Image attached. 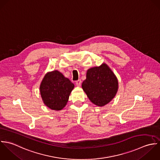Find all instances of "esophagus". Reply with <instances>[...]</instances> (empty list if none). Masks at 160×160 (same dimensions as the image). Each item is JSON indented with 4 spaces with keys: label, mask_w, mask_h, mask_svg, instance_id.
Segmentation results:
<instances>
[{
    "label": "esophagus",
    "mask_w": 160,
    "mask_h": 160,
    "mask_svg": "<svg viewBox=\"0 0 160 160\" xmlns=\"http://www.w3.org/2000/svg\"><path fill=\"white\" fill-rule=\"evenodd\" d=\"M81 83H82L81 80H77V81L76 82V83H75V84H76V85H77V87H80V86H81Z\"/></svg>",
    "instance_id": "obj_1"
}]
</instances>
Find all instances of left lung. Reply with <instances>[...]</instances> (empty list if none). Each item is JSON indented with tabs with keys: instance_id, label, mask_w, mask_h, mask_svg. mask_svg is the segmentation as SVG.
<instances>
[{
	"instance_id": "obj_1",
	"label": "left lung",
	"mask_w": 160,
	"mask_h": 160,
	"mask_svg": "<svg viewBox=\"0 0 160 160\" xmlns=\"http://www.w3.org/2000/svg\"><path fill=\"white\" fill-rule=\"evenodd\" d=\"M82 87L91 102L102 107L115 97L119 83L114 73L107 64L103 63L87 70L86 80Z\"/></svg>"
}]
</instances>
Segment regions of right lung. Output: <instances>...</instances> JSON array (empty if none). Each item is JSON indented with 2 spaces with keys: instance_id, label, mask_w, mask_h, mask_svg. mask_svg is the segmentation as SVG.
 Here are the masks:
<instances>
[{
  "instance_id": "add662e5",
  "label": "right lung",
  "mask_w": 160,
  "mask_h": 160,
  "mask_svg": "<svg viewBox=\"0 0 160 160\" xmlns=\"http://www.w3.org/2000/svg\"><path fill=\"white\" fill-rule=\"evenodd\" d=\"M74 84L58 70L48 72L40 87V94L45 106L54 111L62 110L66 106Z\"/></svg>"
}]
</instances>
